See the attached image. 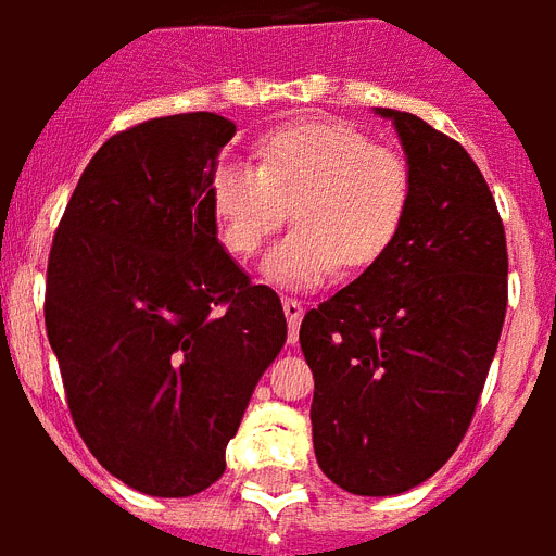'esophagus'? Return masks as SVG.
Masks as SVG:
<instances>
[{"label": "esophagus", "mask_w": 556, "mask_h": 556, "mask_svg": "<svg viewBox=\"0 0 556 556\" xmlns=\"http://www.w3.org/2000/svg\"><path fill=\"white\" fill-rule=\"evenodd\" d=\"M283 315H287V324H290V344L299 341V327H301V318H304V306H301L299 299H283Z\"/></svg>", "instance_id": "esophagus-1"}]
</instances>
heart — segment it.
I'll use <instances>...</instances> for the list:
<instances>
[{"mask_svg": "<svg viewBox=\"0 0 556 556\" xmlns=\"http://www.w3.org/2000/svg\"><path fill=\"white\" fill-rule=\"evenodd\" d=\"M410 203V160L341 119L275 128L257 143V166L226 160L208 180L217 238L235 257L255 255L292 208L295 232L264 257L266 281L292 290L330 281L339 266L379 264Z\"/></svg>", "mask_w": 556, "mask_h": 556, "instance_id": "heart-1", "label": "heart"}]
</instances>
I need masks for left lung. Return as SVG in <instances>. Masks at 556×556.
I'll return each mask as SVG.
<instances>
[{"label": "left lung", "mask_w": 556, "mask_h": 556, "mask_svg": "<svg viewBox=\"0 0 556 556\" xmlns=\"http://www.w3.org/2000/svg\"><path fill=\"white\" fill-rule=\"evenodd\" d=\"M393 119L413 203L393 250L301 321L318 468L358 496L433 477L468 433L508 306V247L470 154L407 111Z\"/></svg>", "instance_id": "left-lung-1"}]
</instances>
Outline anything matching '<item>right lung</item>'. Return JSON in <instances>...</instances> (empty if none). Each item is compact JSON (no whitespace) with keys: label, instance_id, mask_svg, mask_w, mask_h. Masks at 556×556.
Returning a JSON list of instances; mask_svg holds the SVG:
<instances>
[{"label":"right lung","instance_id":"obj_1","mask_svg":"<svg viewBox=\"0 0 556 556\" xmlns=\"http://www.w3.org/2000/svg\"><path fill=\"white\" fill-rule=\"evenodd\" d=\"M235 123L172 114L100 146L53 232L46 330L71 419L149 496L201 494L287 341L281 299L217 243L208 180Z\"/></svg>","mask_w":556,"mask_h":556}]
</instances>
